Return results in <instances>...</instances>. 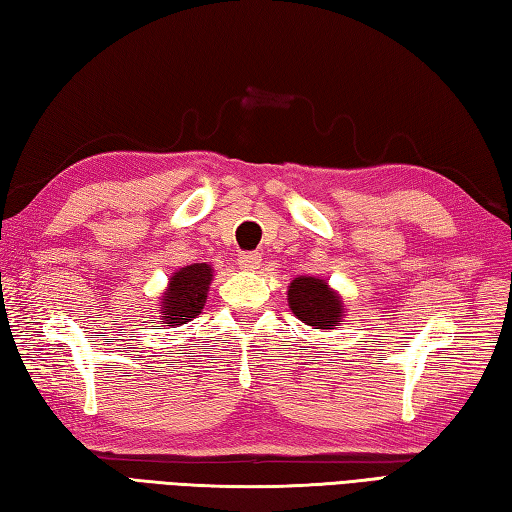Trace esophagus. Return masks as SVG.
Listing matches in <instances>:
<instances>
[{"label":"esophagus","mask_w":512,"mask_h":512,"mask_svg":"<svg viewBox=\"0 0 512 512\" xmlns=\"http://www.w3.org/2000/svg\"><path fill=\"white\" fill-rule=\"evenodd\" d=\"M260 260H263V256H260L258 252H243V254H238V267L245 271H254L260 267Z\"/></svg>","instance_id":"34e87169"}]
</instances>
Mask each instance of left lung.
Segmentation results:
<instances>
[{
    "instance_id": "1",
    "label": "left lung",
    "mask_w": 512,
    "mask_h": 512,
    "mask_svg": "<svg viewBox=\"0 0 512 512\" xmlns=\"http://www.w3.org/2000/svg\"><path fill=\"white\" fill-rule=\"evenodd\" d=\"M291 314L314 329H338L347 311L344 300L325 278L298 276L287 287Z\"/></svg>"
}]
</instances>
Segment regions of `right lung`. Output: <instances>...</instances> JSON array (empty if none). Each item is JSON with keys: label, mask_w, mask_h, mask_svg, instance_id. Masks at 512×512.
Listing matches in <instances>:
<instances>
[{"label": "right lung", "mask_w": 512, "mask_h": 512, "mask_svg": "<svg viewBox=\"0 0 512 512\" xmlns=\"http://www.w3.org/2000/svg\"><path fill=\"white\" fill-rule=\"evenodd\" d=\"M214 278V269L207 263H194L176 269L168 278V289L159 298V314L163 327L185 325L201 314Z\"/></svg>", "instance_id": "obj_1"}]
</instances>
